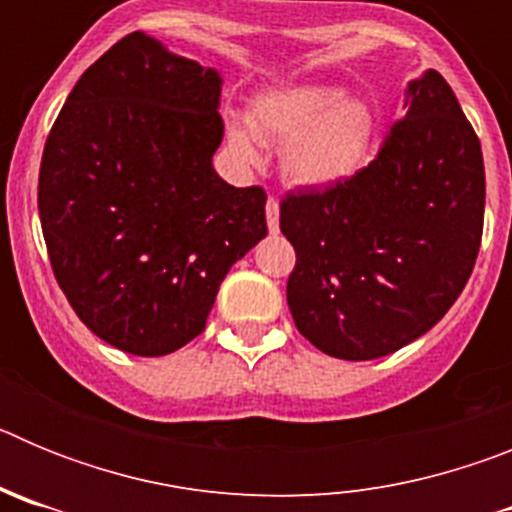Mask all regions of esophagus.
I'll use <instances>...</instances> for the list:
<instances>
[{
	"label": "esophagus",
	"mask_w": 512,
	"mask_h": 512,
	"mask_svg": "<svg viewBox=\"0 0 512 512\" xmlns=\"http://www.w3.org/2000/svg\"><path fill=\"white\" fill-rule=\"evenodd\" d=\"M266 225H269L271 233L279 230V202L277 200H266Z\"/></svg>",
	"instance_id": "obj_1"
}]
</instances>
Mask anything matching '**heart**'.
Wrapping results in <instances>:
<instances>
[{
	"label": "heart",
	"mask_w": 512,
	"mask_h": 512,
	"mask_svg": "<svg viewBox=\"0 0 512 512\" xmlns=\"http://www.w3.org/2000/svg\"><path fill=\"white\" fill-rule=\"evenodd\" d=\"M372 112L346 99L336 84H289L256 94L248 125L228 122V146L246 166L261 161V146H279L284 182L323 189L341 182L361 164L372 140Z\"/></svg>",
	"instance_id": "b5f03b06"
}]
</instances>
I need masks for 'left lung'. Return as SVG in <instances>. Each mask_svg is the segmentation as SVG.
Returning a JSON list of instances; mask_svg holds the SVG:
<instances>
[{"label": "left lung", "instance_id": "left-lung-1", "mask_svg": "<svg viewBox=\"0 0 512 512\" xmlns=\"http://www.w3.org/2000/svg\"><path fill=\"white\" fill-rule=\"evenodd\" d=\"M485 164L438 71L408 81L402 117L359 174L289 194L279 228L295 246L287 305L323 354H395L449 312L474 269Z\"/></svg>", "mask_w": 512, "mask_h": 512}]
</instances>
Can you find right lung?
<instances>
[{"label": "right lung", "mask_w": 512, "mask_h": 512, "mask_svg": "<svg viewBox=\"0 0 512 512\" xmlns=\"http://www.w3.org/2000/svg\"><path fill=\"white\" fill-rule=\"evenodd\" d=\"M223 76L130 33L94 61L45 140L38 210L81 323L133 356L205 330L220 282L266 238V194L217 176Z\"/></svg>", "instance_id": "right-lung-1"}]
</instances>
